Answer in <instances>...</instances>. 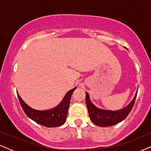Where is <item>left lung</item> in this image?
<instances>
[{"label": "left lung", "mask_w": 151, "mask_h": 151, "mask_svg": "<svg viewBox=\"0 0 151 151\" xmlns=\"http://www.w3.org/2000/svg\"><path fill=\"white\" fill-rule=\"evenodd\" d=\"M137 93H136L135 97L130 104L124 109L118 111H109L99 109L95 106L91 101L88 93L86 92V104L90 119L95 124L101 127H106L117 124L123 121L131 112L135 102Z\"/></svg>", "instance_id": "8db88e82"}]
</instances>
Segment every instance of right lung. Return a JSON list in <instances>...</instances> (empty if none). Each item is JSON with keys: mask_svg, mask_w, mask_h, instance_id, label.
<instances>
[{"mask_svg": "<svg viewBox=\"0 0 151 151\" xmlns=\"http://www.w3.org/2000/svg\"><path fill=\"white\" fill-rule=\"evenodd\" d=\"M76 88L77 87L69 91L64 97L62 102L57 106L46 111H39L32 108L22 100L18 92L17 96L24 112L30 119L46 127H58L64 124L66 122L70 100L72 94Z\"/></svg>", "mask_w": 151, "mask_h": 151, "instance_id": "add662e5", "label": "right lung"}]
</instances>
